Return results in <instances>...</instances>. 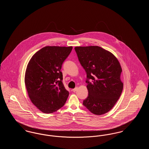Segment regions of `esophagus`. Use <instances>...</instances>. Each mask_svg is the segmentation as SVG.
<instances>
[{"label": "esophagus", "mask_w": 149, "mask_h": 149, "mask_svg": "<svg viewBox=\"0 0 149 149\" xmlns=\"http://www.w3.org/2000/svg\"><path fill=\"white\" fill-rule=\"evenodd\" d=\"M77 90H78V88H77V87H76L75 88H74V89H72V92H75Z\"/></svg>", "instance_id": "34e87169"}]
</instances>
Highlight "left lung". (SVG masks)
I'll use <instances>...</instances> for the list:
<instances>
[{"label":"left lung","mask_w":149,"mask_h":149,"mask_svg":"<svg viewBox=\"0 0 149 149\" xmlns=\"http://www.w3.org/2000/svg\"><path fill=\"white\" fill-rule=\"evenodd\" d=\"M75 50L86 73L89 94L83 104L94 114L106 113L115 105L123 90L120 64L113 54L97 46L75 47Z\"/></svg>","instance_id":"obj_1"}]
</instances>
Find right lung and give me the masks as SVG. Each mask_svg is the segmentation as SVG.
Instances as JSON below:
<instances>
[{"mask_svg": "<svg viewBox=\"0 0 149 149\" xmlns=\"http://www.w3.org/2000/svg\"><path fill=\"white\" fill-rule=\"evenodd\" d=\"M72 46H46L32 57L27 65L24 82L32 103L45 113L64 106L69 93L63 83V63Z\"/></svg>", "mask_w": 149, "mask_h": 149, "instance_id": "1", "label": "right lung"}]
</instances>
